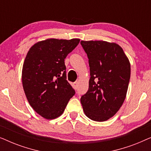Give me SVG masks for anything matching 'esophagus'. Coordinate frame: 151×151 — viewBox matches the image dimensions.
<instances>
[{
    "mask_svg": "<svg viewBox=\"0 0 151 151\" xmlns=\"http://www.w3.org/2000/svg\"><path fill=\"white\" fill-rule=\"evenodd\" d=\"M73 86H74V87H75V88H77L78 86V82L76 81V82H74V83H73Z\"/></svg>",
    "mask_w": 151,
    "mask_h": 151,
    "instance_id": "obj_1",
    "label": "esophagus"
}]
</instances>
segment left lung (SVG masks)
<instances>
[{"mask_svg":"<svg viewBox=\"0 0 151 151\" xmlns=\"http://www.w3.org/2000/svg\"><path fill=\"white\" fill-rule=\"evenodd\" d=\"M80 44L88 58V89L80 99L84 112L96 122L113 117L126 98L131 65L122 47L106 41H84Z\"/></svg>","mask_w":151,"mask_h":151,"instance_id":"1","label":"left lung"}]
</instances>
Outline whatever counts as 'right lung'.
Returning <instances> with one entry per match:
<instances>
[{"instance_id":"1","label":"right lung","mask_w":151,"mask_h":151,"mask_svg":"<svg viewBox=\"0 0 151 151\" xmlns=\"http://www.w3.org/2000/svg\"><path fill=\"white\" fill-rule=\"evenodd\" d=\"M80 39L50 38L33 45L22 67V81L31 106L47 119L60 116L75 90L67 80L65 59Z\"/></svg>"}]
</instances>
